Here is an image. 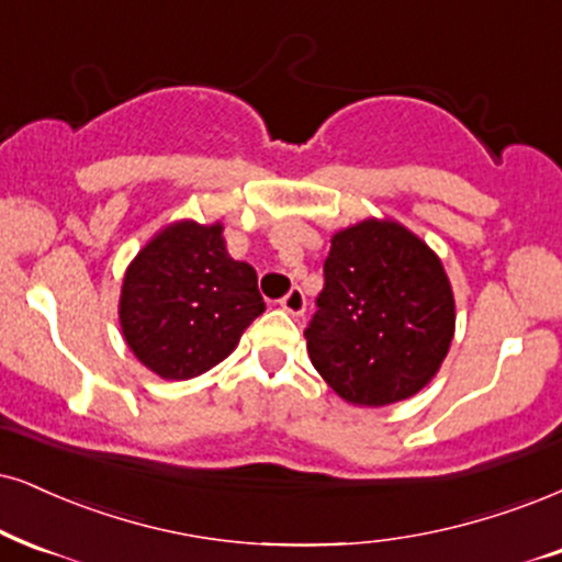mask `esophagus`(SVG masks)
<instances>
[{
	"instance_id": "obj_1",
	"label": "esophagus",
	"mask_w": 562,
	"mask_h": 562,
	"mask_svg": "<svg viewBox=\"0 0 562 562\" xmlns=\"http://www.w3.org/2000/svg\"><path fill=\"white\" fill-rule=\"evenodd\" d=\"M281 307L286 310L289 315H304V307H307V300H304V292L300 286H294L292 292L281 300Z\"/></svg>"
}]
</instances>
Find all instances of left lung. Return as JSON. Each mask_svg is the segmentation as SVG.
I'll list each match as a JSON object with an SVG mask.
<instances>
[{
  "instance_id": "8db88e82",
  "label": "left lung",
  "mask_w": 562,
  "mask_h": 562,
  "mask_svg": "<svg viewBox=\"0 0 562 562\" xmlns=\"http://www.w3.org/2000/svg\"><path fill=\"white\" fill-rule=\"evenodd\" d=\"M325 286L304 338L315 370L344 401L387 406L438 375L456 302L438 255L406 226L364 218L330 239Z\"/></svg>"
}]
</instances>
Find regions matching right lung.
<instances>
[{"label":"right lung","mask_w":562,"mask_h":562,"mask_svg":"<svg viewBox=\"0 0 562 562\" xmlns=\"http://www.w3.org/2000/svg\"><path fill=\"white\" fill-rule=\"evenodd\" d=\"M262 310L258 273L228 258L224 226L177 221L130 262L120 325L124 341L150 372L190 380L232 355Z\"/></svg>","instance_id":"right-lung-1"}]
</instances>
